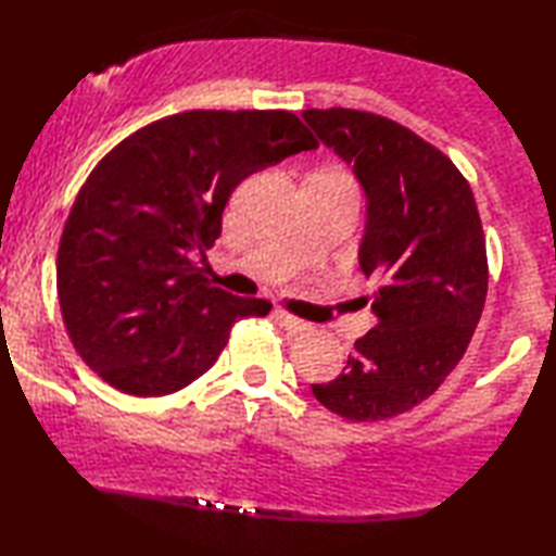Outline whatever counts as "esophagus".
I'll return each instance as SVG.
<instances>
[{
    "label": "esophagus",
    "instance_id": "obj_1",
    "mask_svg": "<svg viewBox=\"0 0 556 556\" xmlns=\"http://www.w3.org/2000/svg\"><path fill=\"white\" fill-rule=\"evenodd\" d=\"M273 319H276L280 327L288 329V332H293V334L305 332V329H307V323H303V319H298L290 313H286V309H276V313H273Z\"/></svg>",
    "mask_w": 556,
    "mask_h": 556
}]
</instances>
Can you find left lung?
<instances>
[{
    "label": "left lung",
    "mask_w": 556,
    "mask_h": 556,
    "mask_svg": "<svg viewBox=\"0 0 556 556\" xmlns=\"http://www.w3.org/2000/svg\"><path fill=\"white\" fill-rule=\"evenodd\" d=\"M303 119L362 185L356 258L376 283V327L344 374L309 388L346 420H386L430 397L471 342L489 288L479 210L456 165L405 126L342 106Z\"/></svg>",
    "instance_id": "1"
}]
</instances>
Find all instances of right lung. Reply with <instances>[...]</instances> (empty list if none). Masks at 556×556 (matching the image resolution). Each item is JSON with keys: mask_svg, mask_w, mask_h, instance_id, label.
<instances>
[{"mask_svg": "<svg viewBox=\"0 0 556 556\" xmlns=\"http://www.w3.org/2000/svg\"><path fill=\"white\" fill-rule=\"evenodd\" d=\"M317 149L290 112L192 110L124 139L77 192L58 249L71 342L116 391H180L217 362L231 325L270 303L214 288L204 261L233 188Z\"/></svg>", "mask_w": 556, "mask_h": 556, "instance_id": "obj_1", "label": "right lung"}]
</instances>
